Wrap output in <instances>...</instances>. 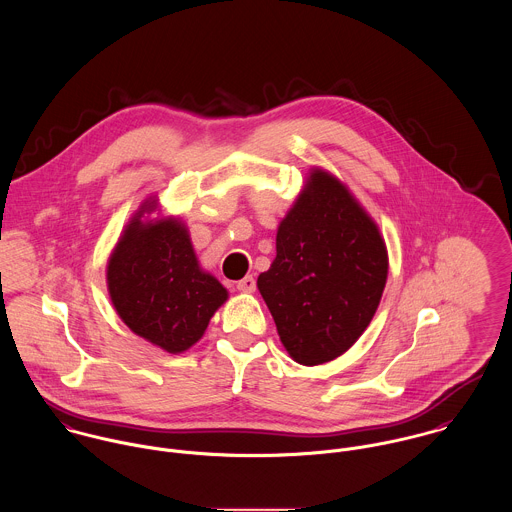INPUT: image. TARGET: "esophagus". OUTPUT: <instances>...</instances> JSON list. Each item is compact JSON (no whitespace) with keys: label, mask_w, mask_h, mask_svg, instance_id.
Segmentation results:
<instances>
[{"label":"esophagus","mask_w":512,"mask_h":512,"mask_svg":"<svg viewBox=\"0 0 512 512\" xmlns=\"http://www.w3.org/2000/svg\"><path fill=\"white\" fill-rule=\"evenodd\" d=\"M236 288H238V292L252 293L256 290V280H254L252 276H246V278H242V280L236 284Z\"/></svg>","instance_id":"1"}]
</instances>
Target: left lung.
Wrapping results in <instances>:
<instances>
[{"label": "left lung", "instance_id": "obj_1", "mask_svg": "<svg viewBox=\"0 0 512 512\" xmlns=\"http://www.w3.org/2000/svg\"><path fill=\"white\" fill-rule=\"evenodd\" d=\"M386 278L376 222L345 183L313 167L278 226L270 270L258 276L293 361L323 365L349 351L372 321Z\"/></svg>", "mask_w": 512, "mask_h": 512}]
</instances>
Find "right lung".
I'll return each mask as SVG.
<instances>
[{"label":"right lung","mask_w":512,"mask_h":512,"mask_svg":"<svg viewBox=\"0 0 512 512\" xmlns=\"http://www.w3.org/2000/svg\"><path fill=\"white\" fill-rule=\"evenodd\" d=\"M147 199L114 246L106 284L120 319L151 345L177 355L193 347L228 299L226 288L199 266L187 226Z\"/></svg>","instance_id":"obj_1"}]
</instances>
